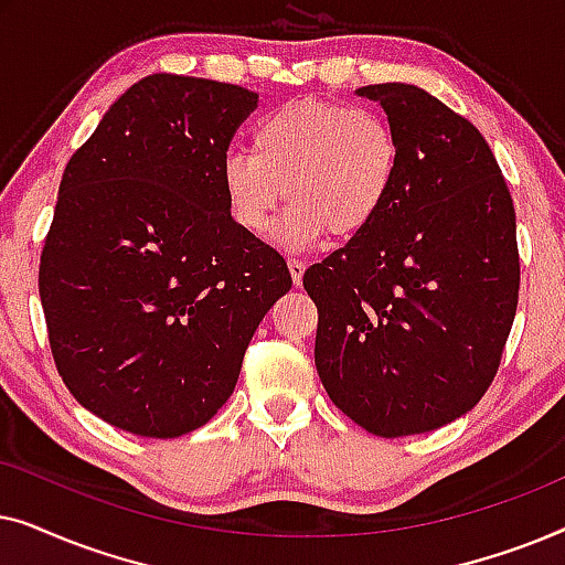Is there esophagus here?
<instances>
[{"mask_svg": "<svg viewBox=\"0 0 565 565\" xmlns=\"http://www.w3.org/2000/svg\"><path fill=\"white\" fill-rule=\"evenodd\" d=\"M288 269H290V275H292V282H296V285L303 282V273H306L303 262H300V259H288Z\"/></svg>", "mask_w": 565, "mask_h": 565, "instance_id": "1", "label": "esophagus"}]
</instances>
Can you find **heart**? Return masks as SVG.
<instances>
[{"instance_id":"obj_1","label":"heart","mask_w":565,"mask_h":565,"mask_svg":"<svg viewBox=\"0 0 565 565\" xmlns=\"http://www.w3.org/2000/svg\"><path fill=\"white\" fill-rule=\"evenodd\" d=\"M401 143L383 115L329 99H290L252 128V151L221 167L228 211L246 234H265L285 195L282 242L292 249L365 231L388 205Z\"/></svg>"}]
</instances>
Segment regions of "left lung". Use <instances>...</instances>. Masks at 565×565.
Listing matches in <instances>:
<instances>
[{
	"label": "left lung",
	"instance_id": "obj_1",
	"mask_svg": "<svg viewBox=\"0 0 565 565\" xmlns=\"http://www.w3.org/2000/svg\"><path fill=\"white\" fill-rule=\"evenodd\" d=\"M401 143L383 213L303 275L319 308L316 370L377 437L468 414L497 375L520 296L516 218L473 122L414 84H370Z\"/></svg>",
	"mask_w": 565,
	"mask_h": 565
}]
</instances>
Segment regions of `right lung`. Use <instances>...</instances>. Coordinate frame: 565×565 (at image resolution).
Masks as SVG:
<instances>
[{
  "mask_svg": "<svg viewBox=\"0 0 565 565\" xmlns=\"http://www.w3.org/2000/svg\"><path fill=\"white\" fill-rule=\"evenodd\" d=\"M259 95L151 74L68 159L41 254V303L74 398L130 435L203 427L290 273L234 221L221 167Z\"/></svg>",
  "mask_w": 565,
  "mask_h": 565,
  "instance_id": "1",
  "label": "right lung"
}]
</instances>
